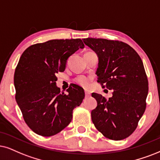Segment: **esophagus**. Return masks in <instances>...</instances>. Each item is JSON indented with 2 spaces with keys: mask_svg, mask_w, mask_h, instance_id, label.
<instances>
[{
  "mask_svg": "<svg viewBox=\"0 0 160 160\" xmlns=\"http://www.w3.org/2000/svg\"><path fill=\"white\" fill-rule=\"evenodd\" d=\"M85 94H86V97H89L91 94L89 92H88V91H85Z\"/></svg>",
  "mask_w": 160,
  "mask_h": 160,
  "instance_id": "esophagus-1",
  "label": "esophagus"
}]
</instances>
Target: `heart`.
<instances>
[{
  "label": "heart",
  "instance_id": "obj_1",
  "mask_svg": "<svg viewBox=\"0 0 160 160\" xmlns=\"http://www.w3.org/2000/svg\"><path fill=\"white\" fill-rule=\"evenodd\" d=\"M76 82L82 87H88L91 82V78L86 76H80L76 79Z\"/></svg>",
  "mask_w": 160,
  "mask_h": 160
}]
</instances>
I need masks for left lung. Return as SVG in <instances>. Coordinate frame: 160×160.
Wrapping results in <instances>:
<instances>
[{"label":"left lung","instance_id":"left-lung-1","mask_svg":"<svg viewBox=\"0 0 160 160\" xmlns=\"http://www.w3.org/2000/svg\"><path fill=\"white\" fill-rule=\"evenodd\" d=\"M83 42L98 56V82L113 90L108 100L92 93L98 102L92 112V122L106 138H127L137 128L146 108L148 81L142 60L122 41L88 38Z\"/></svg>","mask_w":160,"mask_h":160}]
</instances>
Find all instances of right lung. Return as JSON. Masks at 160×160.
Here are the masks:
<instances>
[{"mask_svg": "<svg viewBox=\"0 0 160 160\" xmlns=\"http://www.w3.org/2000/svg\"><path fill=\"white\" fill-rule=\"evenodd\" d=\"M81 39L51 40L28 47L20 58L14 74L15 99L26 124L43 137L55 135L72 120L74 108L82 103V87L72 84L60 92L56 81L68 58L83 48Z\"/></svg>", "mask_w": 160, "mask_h": 160, "instance_id": "add662e5", "label": "right lung"}]
</instances>
